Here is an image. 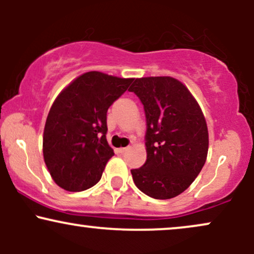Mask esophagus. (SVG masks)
<instances>
[{
    "label": "esophagus",
    "mask_w": 254,
    "mask_h": 254,
    "mask_svg": "<svg viewBox=\"0 0 254 254\" xmlns=\"http://www.w3.org/2000/svg\"><path fill=\"white\" fill-rule=\"evenodd\" d=\"M127 148H119V149H117V151H118L119 154L127 153Z\"/></svg>",
    "instance_id": "obj_1"
}]
</instances>
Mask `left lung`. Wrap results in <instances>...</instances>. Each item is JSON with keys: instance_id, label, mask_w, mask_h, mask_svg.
Listing matches in <instances>:
<instances>
[{"instance_id": "1", "label": "left lung", "mask_w": 254, "mask_h": 254, "mask_svg": "<svg viewBox=\"0 0 254 254\" xmlns=\"http://www.w3.org/2000/svg\"><path fill=\"white\" fill-rule=\"evenodd\" d=\"M129 92L143 105L147 160L131 170L133 183L155 199H170L193 183L208 155L209 135L199 105L170 76L136 78Z\"/></svg>"}]
</instances>
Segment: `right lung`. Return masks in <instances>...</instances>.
Masks as SVG:
<instances>
[{"instance_id": "obj_1", "label": "right lung", "mask_w": 254, "mask_h": 254, "mask_svg": "<svg viewBox=\"0 0 254 254\" xmlns=\"http://www.w3.org/2000/svg\"><path fill=\"white\" fill-rule=\"evenodd\" d=\"M132 80L86 72L52 104L44 129V161L64 190H87L101 179L107 161L115 155L106 139L107 110Z\"/></svg>"}]
</instances>
